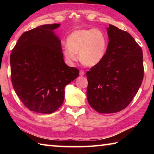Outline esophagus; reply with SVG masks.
Here are the masks:
<instances>
[{"instance_id": "obj_1", "label": "esophagus", "mask_w": 154, "mask_h": 154, "mask_svg": "<svg viewBox=\"0 0 154 154\" xmlns=\"http://www.w3.org/2000/svg\"><path fill=\"white\" fill-rule=\"evenodd\" d=\"M79 75H81V76H83V75H85L84 71H83V70H80V71H79Z\"/></svg>"}]
</instances>
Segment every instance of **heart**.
<instances>
[{"label":"heart","mask_w":154,"mask_h":154,"mask_svg":"<svg viewBox=\"0 0 154 154\" xmlns=\"http://www.w3.org/2000/svg\"><path fill=\"white\" fill-rule=\"evenodd\" d=\"M66 47L62 55L69 64L77 60L79 53L80 61L87 66H94L105 57L107 41L102 31L98 29H80L72 32L66 40Z\"/></svg>","instance_id":"1"}]
</instances>
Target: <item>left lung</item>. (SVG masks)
Wrapping results in <instances>:
<instances>
[{"mask_svg":"<svg viewBox=\"0 0 154 154\" xmlns=\"http://www.w3.org/2000/svg\"><path fill=\"white\" fill-rule=\"evenodd\" d=\"M109 43L104 58L86 72L87 98L100 113L123 110L141 85L143 51L128 32L109 24Z\"/></svg>","mask_w":154,"mask_h":154,"instance_id":"8db88e82","label":"left lung"}]
</instances>
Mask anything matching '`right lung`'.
Segmentation results:
<instances>
[{"label":"right lung","mask_w":154,"mask_h":154,"mask_svg":"<svg viewBox=\"0 0 154 154\" xmlns=\"http://www.w3.org/2000/svg\"><path fill=\"white\" fill-rule=\"evenodd\" d=\"M60 24H45L24 32L10 56L13 87L32 111L52 113L60 107L64 88L79 76L65 64L61 41L54 30Z\"/></svg>","instance_id":"obj_1"}]
</instances>
